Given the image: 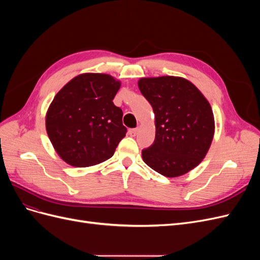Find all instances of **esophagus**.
Listing matches in <instances>:
<instances>
[{
  "instance_id": "obj_1",
  "label": "esophagus",
  "mask_w": 260,
  "mask_h": 260,
  "mask_svg": "<svg viewBox=\"0 0 260 260\" xmlns=\"http://www.w3.org/2000/svg\"><path fill=\"white\" fill-rule=\"evenodd\" d=\"M138 132H139V128H135V129H129V131H128L129 136H131V137H136V136L138 135Z\"/></svg>"
}]
</instances>
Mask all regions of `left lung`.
Instances as JSON below:
<instances>
[{
    "label": "left lung",
    "instance_id": "left-lung-1",
    "mask_svg": "<svg viewBox=\"0 0 260 260\" xmlns=\"http://www.w3.org/2000/svg\"><path fill=\"white\" fill-rule=\"evenodd\" d=\"M139 89L155 114L154 143L142 151L148 167L174 178L204 159L215 132L214 114L201 91L180 77L141 78Z\"/></svg>",
    "mask_w": 260,
    "mask_h": 260
}]
</instances>
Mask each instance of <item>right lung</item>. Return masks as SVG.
<instances>
[{
    "instance_id": "right-lung-1",
    "label": "right lung",
    "mask_w": 260,
    "mask_h": 260,
    "mask_svg": "<svg viewBox=\"0 0 260 260\" xmlns=\"http://www.w3.org/2000/svg\"><path fill=\"white\" fill-rule=\"evenodd\" d=\"M120 82L105 74H82L70 80L46 113V132L62 160L89 167L114 155L124 138L122 111L114 104Z\"/></svg>"
}]
</instances>
